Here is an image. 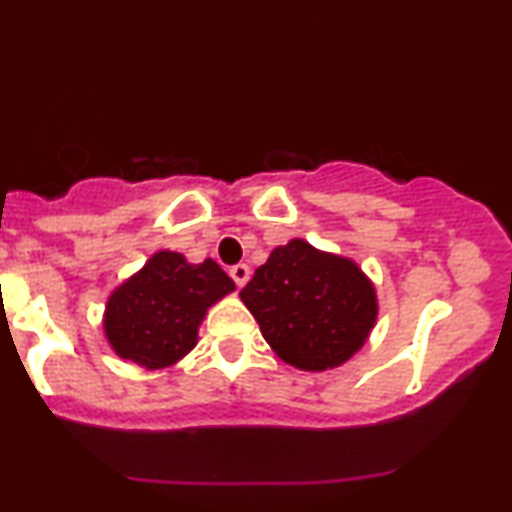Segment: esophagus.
<instances>
[{
    "mask_svg": "<svg viewBox=\"0 0 512 512\" xmlns=\"http://www.w3.org/2000/svg\"><path fill=\"white\" fill-rule=\"evenodd\" d=\"M231 276L238 286H245L250 279V267L248 264H236V267H231Z\"/></svg>",
    "mask_w": 512,
    "mask_h": 512,
    "instance_id": "esophagus-1",
    "label": "esophagus"
}]
</instances>
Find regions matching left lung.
I'll list each match as a JSON object with an SVG mask.
<instances>
[{"instance_id":"left-lung-1","label":"left lung","mask_w":512,"mask_h":512,"mask_svg":"<svg viewBox=\"0 0 512 512\" xmlns=\"http://www.w3.org/2000/svg\"><path fill=\"white\" fill-rule=\"evenodd\" d=\"M272 351L298 370L339 368L378 322V291L351 257L293 238L240 291Z\"/></svg>"}]
</instances>
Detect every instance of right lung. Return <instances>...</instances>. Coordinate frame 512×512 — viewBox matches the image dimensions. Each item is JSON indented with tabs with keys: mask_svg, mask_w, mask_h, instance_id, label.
<instances>
[{
	"mask_svg": "<svg viewBox=\"0 0 512 512\" xmlns=\"http://www.w3.org/2000/svg\"><path fill=\"white\" fill-rule=\"evenodd\" d=\"M233 291V279L214 260L190 264L182 252L158 250L108 296L103 334L134 366H175L197 346L211 305Z\"/></svg>",
	"mask_w": 512,
	"mask_h": 512,
	"instance_id": "1",
	"label": "right lung"
}]
</instances>
